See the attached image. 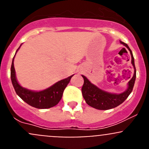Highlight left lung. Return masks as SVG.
<instances>
[{
  "label": "left lung",
  "instance_id": "left-lung-1",
  "mask_svg": "<svg viewBox=\"0 0 149 149\" xmlns=\"http://www.w3.org/2000/svg\"><path fill=\"white\" fill-rule=\"evenodd\" d=\"M120 43L125 46L130 51V55H131V63L134 68V74L127 84L128 86H127V88L126 91L119 94L107 92V91L100 89L97 86L91 84L86 76L82 75V77L84 78V85L81 88L82 95H83L86 102L89 106L92 107L95 109H100V110H107V109L116 107L121 104L128 97V96L133 91L136 77L134 58H133L131 49H130L128 45L123 42L120 41Z\"/></svg>",
  "mask_w": 149,
  "mask_h": 149
}]
</instances>
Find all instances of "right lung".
<instances>
[{
  "mask_svg": "<svg viewBox=\"0 0 149 149\" xmlns=\"http://www.w3.org/2000/svg\"><path fill=\"white\" fill-rule=\"evenodd\" d=\"M20 47L18 48V49ZM18 49L16 50V52L18 51ZM14 57L12 61L11 68H10V79H11L12 84H13V86L17 95L30 106L38 108V109H47V108L52 107L58 104L60 100L62 98L64 89L70 82V79L73 75L65 79L59 81L58 82L51 86L50 87L42 90V91H31V90L23 88L18 83L17 80H16V72H15L14 65H13Z\"/></svg>",
  "mask_w": 149,
  "mask_h": 149,
  "instance_id": "add662e5",
  "label": "right lung"
}]
</instances>
